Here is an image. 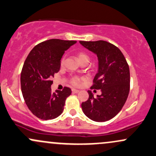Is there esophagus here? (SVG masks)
I'll use <instances>...</instances> for the list:
<instances>
[{
	"mask_svg": "<svg viewBox=\"0 0 156 156\" xmlns=\"http://www.w3.org/2000/svg\"><path fill=\"white\" fill-rule=\"evenodd\" d=\"M80 91L78 90V89H72V92L74 93V94H76V93H78Z\"/></svg>",
	"mask_w": 156,
	"mask_h": 156,
	"instance_id": "34e87169",
	"label": "esophagus"
}]
</instances>
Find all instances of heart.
I'll return each mask as SVG.
<instances>
[{"label": "heart", "instance_id": "1", "mask_svg": "<svg viewBox=\"0 0 156 156\" xmlns=\"http://www.w3.org/2000/svg\"><path fill=\"white\" fill-rule=\"evenodd\" d=\"M78 60L80 61H82V60H87L89 61V56L87 55V54H86L85 53H82V52H80V53H79L78 54ZM64 61H65V58H63L62 59V61H61V64L62 65H63V64H64ZM71 83H72V84L73 86H78L79 85L80 83V78H77V77H75V78H73L72 80H71Z\"/></svg>", "mask_w": 156, "mask_h": 156}]
</instances>
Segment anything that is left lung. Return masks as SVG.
<instances>
[{
	"instance_id": "left-lung-1",
	"label": "left lung",
	"mask_w": 156,
	"mask_h": 156,
	"mask_svg": "<svg viewBox=\"0 0 156 156\" xmlns=\"http://www.w3.org/2000/svg\"><path fill=\"white\" fill-rule=\"evenodd\" d=\"M80 44L98 57V70L92 88L101 89V94L94 98L88 91L89 99L81 103L87 117L95 122L112 119L121 111L130 90V70L119 48L106 41H80Z\"/></svg>"
}]
</instances>
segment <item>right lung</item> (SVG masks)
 <instances>
[{"mask_svg":"<svg viewBox=\"0 0 156 156\" xmlns=\"http://www.w3.org/2000/svg\"><path fill=\"white\" fill-rule=\"evenodd\" d=\"M76 41L52 39L36 45L31 50L21 72L23 96L29 110L44 120L58 117L63 112L65 100L71 89L51 92V78L59 71L61 58Z\"/></svg>","mask_w":156,"mask_h":156,"instance_id":"obj_1","label":"right lung"}]
</instances>
